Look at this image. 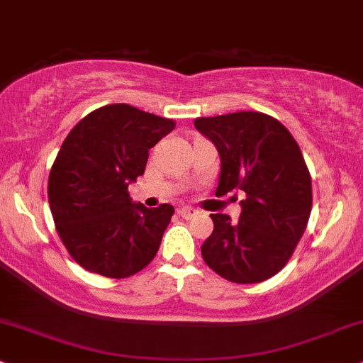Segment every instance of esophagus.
Here are the masks:
<instances>
[{
  "label": "esophagus",
  "mask_w": 363,
  "mask_h": 363,
  "mask_svg": "<svg viewBox=\"0 0 363 363\" xmlns=\"http://www.w3.org/2000/svg\"><path fill=\"white\" fill-rule=\"evenodd\" d=\"M180 216L185 218V220H190V218H194V217H196V210L195 208H191V207H183V208H180Z\"/></svg>",
  "instance_id": "obj_1"
}]
</instances>
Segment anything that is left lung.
I'll return each mask as SVG.
<instances>
[{
    "instance_id": "obj_1",
    "label": "left lung",
    "mask_w": 363,
    "mask_h": 363,
    "mask_svg": "<svg viewBox=\"0 0 363 363\" xmlns=\"http://www.w3.org/2000/svg\"><path fill=\"white\" fill-rule=\"evenodd\" d=\"M195 128L220 155L216 195L242 190L239 222L212 213L202 245L212 271L237 284L261 283L293 256L311 213V177L296 140L272 116L257 111L199 118Z\"/></svg>"
}]
</instances>
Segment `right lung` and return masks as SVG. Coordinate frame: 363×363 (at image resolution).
<instances>
[{
    "label": "right lung",
    "mask_w": 363,
    "mask_h": 363,
    "mask_svg": "<svg viewBox=\"0 0 363 363\" xmlns=\"http://www.w3.org/2000/svg\"><path fill=\"white\" fill-rule=\"evenodd\" d=\"M174 126L129 104H107L80 119L62 143L48 203L60 240L86 271L124 279L155 259L174 208L133 203L128 186L145 173L147 151Z\"/></svg>",
    "instance_id": "add662e5"
}]
</instances>
